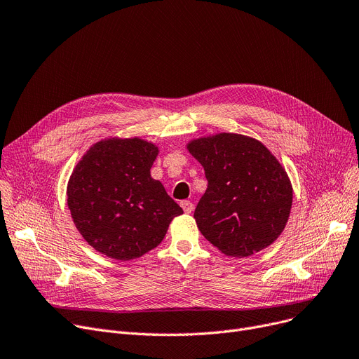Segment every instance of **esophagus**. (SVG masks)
<instances>
[{"instance_id": "34e87169", "label": "esophagus", "mask_w": 359, "mask_h": 359, "mask_svg": "<svg viewBox=\"0 0 359 359\" xmlns=\"http://www.w3.org/2000/svg\"><path fill=\"white\" fill-rule=\"evenodd\" d=\"M180 206H182L183 211H184L186 214H191V212L194 211V203H192L191 201H182V202H180Z\"/></svg>"}]
</instances>
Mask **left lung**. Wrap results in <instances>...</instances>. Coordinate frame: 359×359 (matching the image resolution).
<instances>
[{
  "mask_svg": "<svg viewBox=\"0 0 359 359\" xmlns=\"http://www.w3.org/2000/svg\"><path fill=\"white\" fill-rule=\"evenodd\" d=\"M187 149L208 180L194 214L202 236L236 257L271 246L284 231L292 205L290 179L271 151L253 138L225 132L195 140Z\"/></svg>",
  "mask_w": 359,
  "mask_h": 359,
  "instance_id": "8db88e82",
  "label": "left lung"
}]
</instances>
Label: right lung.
<instances>
[{
  "label": "right lung",
  "mask_w": 359,
  "mask_h": 359,
  "mask_svg": "<svg viewBox=\"0 0 359 359\" xmlns=\"http://www.w3.org/2000/svg\"><path fill=\"white\" fill-rule=\"evenodd\" d=\"M158 149L140 138L93 145L68 182L75 227L97 252L130 260L157 248L183 210L149 175Z\"/></svg>",
  "instance_id": "1"
}]
</instances>
